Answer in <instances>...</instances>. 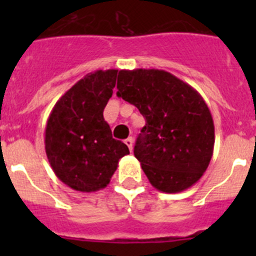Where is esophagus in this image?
Listing matches in <instances>:
<instances>
[{
    "instance_id": "esophagus-1",
    "label": "esophagus",
    "mask_w": 256,
    "mask_h": 256,
    "mask_svg": "<svg viewBox=\"0 0 256 256\" xmlns=\"http://www.w3.org/2000/svg\"><path fill=\"white\" fill-rule=\"evenodd\" d=\"M124 142H126V144L128 146L130 151H132L133 150V138H132V137H128V138H126Z\"/></svg>"
}]
</instances>
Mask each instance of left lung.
Wrapping results in <instances>:
<instances>
[{
  "instance_id": "1",
  "label": "left lung",
  "mask_w": 256,
  "mask_h": 256,
  "mask_svg": "<svg viewBox=\"0 0 256 256\" xmlns=\"http://www.w3.org/2000/svg\"><path fill=\"white\" fill-rule=\"evenodd\" d=\"M116 94L144 115L134 156L150 183L177 194L205 173L214 150V122L195 88L159 69L120 70Z\"/></svg>"
}]
</instances>
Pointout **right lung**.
<instances>
[{
    "instance_id": "add662e5",
    "label": "right lung",
    "mask_w": 256,
    "mask_h": 256,
    "mask_svg": "<svg viewBox=\"0 0 256 256\" xmlns=\"http://www.w3.org/2000/svg\"><path fill=\"white\" fill-rule=\"evenodd\" d=\"M116 74L108 69L83 76L58 98L47 119V159L56 177L76 191L105 188L119 159L130 154L126 144L112 138L104 119Z\"/></svg>"
}]
</instances>
